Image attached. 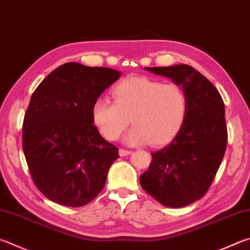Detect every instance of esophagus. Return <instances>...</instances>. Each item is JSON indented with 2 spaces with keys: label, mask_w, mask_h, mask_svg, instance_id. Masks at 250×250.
<instances>
[{
  "label": "esophagus",
  "mask_w": 250,
  "mask_h": 250,
  "mask_svg": "<svg viewBox=\"0 0 250 250\" xmlns=\"http://www.w3.org/2000/svg\"><path fill=\"white\" fill-rule=\"evenodd\" d=\"M131 153H132V152L129 151V149H125V148L119 149V155L120 156H128V155H130Z\"/></svg>",
  "instance_id": "34e87169"
}]
</instances>
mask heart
Returning a JSON list of instances; mask_svg holds the SVG:
<instances>
[{"label": "heart", "mask_w": 250, "mask_h": 250, "mask_svg": "<svg viewBox=\"0 0 250 250\" xmlns=\"http://www.w3.org/2000/svg\"><path fill=\"white\" fill-rule=\"evenodd\" d=\"M111 95L113 103L98 98L92 107L94 125L109 141L119 138L131 119L134 125L125 137L126 144L161 146L179 133L187 117V96L174 83L129 76L113 86Z\"/></svg>", "instance_id": "obj_1"}]
</instances>
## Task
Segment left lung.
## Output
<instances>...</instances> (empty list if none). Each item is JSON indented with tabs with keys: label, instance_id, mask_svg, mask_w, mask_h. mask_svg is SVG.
Here are the masks:
<instances>
[{
	"label": "left lung",
	"instance_id": "left-lung-1",
	"mask_svg": "<svg viewBox=\"0 0 250 250\" xmlns=\"http://www.w3.org/2000/svg\"><path fill=\"white\" fill-rule=\"evenodd\" d=\"M145 70L181 86L188 111L168 146L152 153V163L140 176V184L163 206L186 207L206 194L224 157L228 130L223 99L215 86L190 65Z\"/></svg>",
	"mask_w": 250,
	"mask_h": 250
}]
</instances>
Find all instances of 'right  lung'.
Listing matches in <instances>:
<instances>
[{"label": "right lung", "instance_id": "add662e5", "mask_svg": "<svg viewBox=\"0 0 250 250\" xmlns=\"http://www.w3.org/2000/svg\"><path fill=\"white\" fill-rule=\"evenodd\" d=\"M120 75L109 67L69 62L53 70L31 95L22 148L31 178L49 200L83 207L103 190L119 153L94 125L92 107Z\"/></svg>", "mask_w": 250, "mask_h": 250}]
</instances>
